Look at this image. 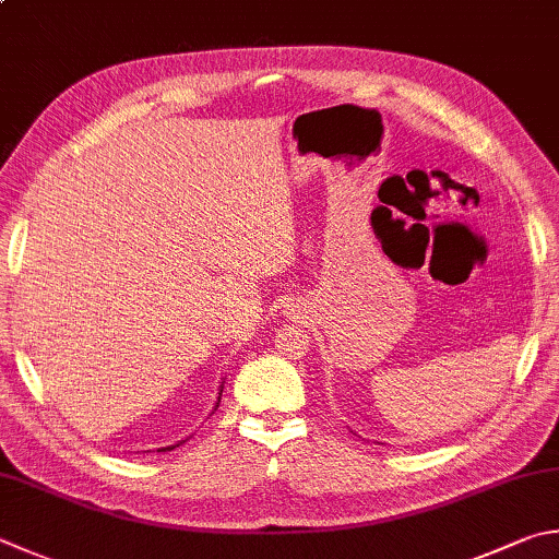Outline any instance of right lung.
<instances>
[{
    "mask_svg": "<svg viewBox=\"0 0 559 559\" xmlns=\"http://www.w3.org/2000/svg\"><path fill=\"white\" fill-rule=\"evenodd\" d=\"M221 392H224V382H221L218 384V396H216V404H214V411L218 408V402H221ZM214 411H212V414H214ZM185 443V440H180V443H177V445H182ZM177 445H167V448H157V450H163V452H167V450H173V448H177Z\"/></svg>",
    "mask_w": 559,
    "mask_h": 559,
    "instance_id": "1",
    "label": "right lung"
}]
</instances>
